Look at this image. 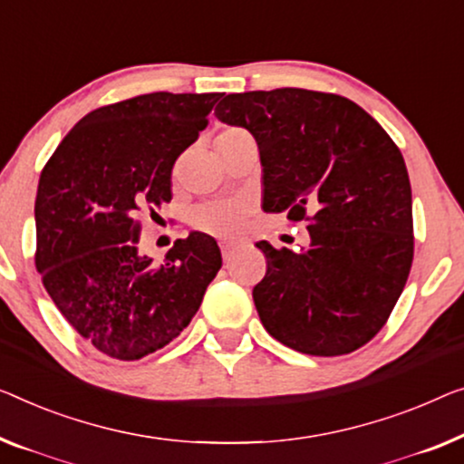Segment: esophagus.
<instances>
[{"instance_id": "1", "label": "esophagus", "mask_w": 464, "mask_h": 464, "mask_svg": "<svg viewBox=\"0 0 464 464\" xmlns=\"http://www.w3.org/2000/svg\"><path fill=\"white\" fill-rule=\"evenodd\" d=\"M233 250H235L233 244H227V241H223V244H220V252H223V258L225 260H229V256L233 254Z\"/></svg>"}]
</instances>
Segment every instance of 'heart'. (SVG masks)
Masks as SVG:
<instances>
[{"mask_svg": "<svg viewBox=\"0 0 464 464\" xmlns=\"http://www.w3.org/2000/svg\"><path fill=\"white\" fill-rule=\"evenodd\" d=\"M231 133H239V129H229L220 135ZM246 217V202H241V199H220V202H212L202 206V208H198L196 214H193V225H196L199 231L214 235V237L233 239L244 231Z\"/></svg>", "mask_w": 464, "mask_h": 464, "instance_id": "heart-1", "label": "heart"}]
</instances>
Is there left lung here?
<instances>
[{
  "label": "left lung",
  "mask_w": 464,
  "mask_h": 464,
  "mask_svg": "<svg viewBox=\"0 0 464 464\" xmlns=\"http://www.w3.org/2000/svg\"><path fill=\"white\" fill-rule=\"evenodd\" d=\"M214 114L258 143L265 212L308 220L310 244L300 252L256 244L266 256V275L252 292L265 329L310 356L348 354L371 342L412 265V191L398 145L335 93H223Z\"/></svg>",
  "instance_id": "1"
}]
</instances>
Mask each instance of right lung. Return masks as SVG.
Returning a JSON list of instances; mask_svg holds the SVG:
<instances>
[{
  "label": "right lung",
  "mask_w": 464,
  "mask_h": 464,
  "mask_svg": "<svg viewBox=\"0 0 464 464\" xmlns=\"http://www.w3.org/2000/svg\"><path fill=\"white\" fill-rule=\"evenodd\" d=\"M218 98L156 92L93 110L41 172L34 265L62 316L106 356L137 361L170 343L223 265L199 231L162 265L137 250L140 217L170 202L172 166Z\"/></svg>",
  "instance_id": "right-lung-1"
}]
</instances>
